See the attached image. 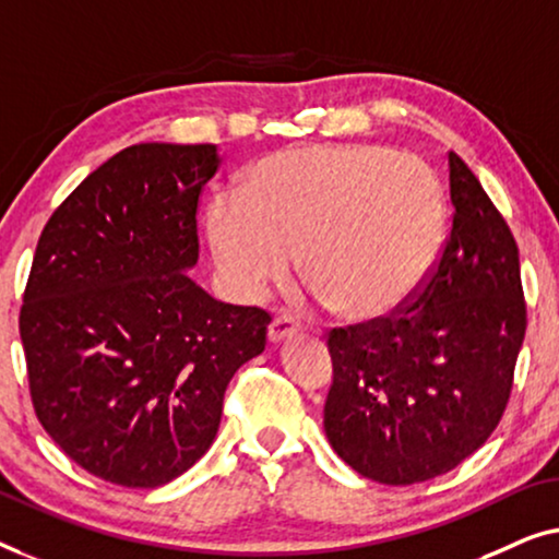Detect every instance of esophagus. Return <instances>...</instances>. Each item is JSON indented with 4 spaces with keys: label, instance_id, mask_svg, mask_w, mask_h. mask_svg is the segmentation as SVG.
Wrapping results in <instances>:
<instances>
[{
    "label": "esophagus",
    "instance_id": "esophagus-1",
    "mask_svg": "<svg viewBox=\"0 0 559 559\" xmlns=\"http://www.w3.org/2000/svg\"><path fill=\"white\" fill-rule=\"evenodd\" d=\"M298 332H301V321H296L294 317H286V313H283V317H276L271 321L269 340L271 342H283V340H288V336H294Z\"/></svg>",
    "mask_w": 559,
    "mask_h": 559
}]
</instances>
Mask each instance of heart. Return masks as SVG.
<instances>
[{
  "label": "heart",
  "mask_w": 559,
  "mask_h": 559,
  "mask_svg": "<svg viewBox=\"0 0 559 559\" xmlns=\"http://www.w3.org/2000/svg\"><path fill=\"white\" fill-rule=\"evenodd\" d=\"M443 194L411 154L374 144L290 146L246 171L207 210L212 255L242 298L298 273L329 309L374 319L397 309L436 263Z\"/></svg>",
  "instance_id": "1"
}]
</instances>
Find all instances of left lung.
I'll use <instances>...</instances> for the list:
<instances>
[{"instance_id": "left-lung-1", "label": "left lung", "mask_w": 559, "mask_h": 559, "mask_svg": "<svg viewBox=\"0 0 559 559\" xmlns=\"http://www.w3.org/2000/svg\"><path fill=\"white\" fill-rule=\"evenodd\" d=\"M453 225L430 276L388 317L329 332L324 430L357 474L428 481L486 443L507 411L526 332L519 248L459 154Z\"/></svg>"}]
</instances>
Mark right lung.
I'll return each instance as SVG.
<instances>
[{"instance_id":"right-lung-1","label":"right lung","mask_w":559,"mask_h":559,"mask_svg":"<svg viewBox=\"0 0 559 559\" xmlns=\"http://www.w3.org/2000/svg\"><path fill=\"white\" fill-rule=\"evenodd\" d=\"M215 144H133L91 171L37 240L20 309L37 420L78 466L156 489L217 436L233 374L271 313L187 276Z\"/></svg>"}]
</instances>
